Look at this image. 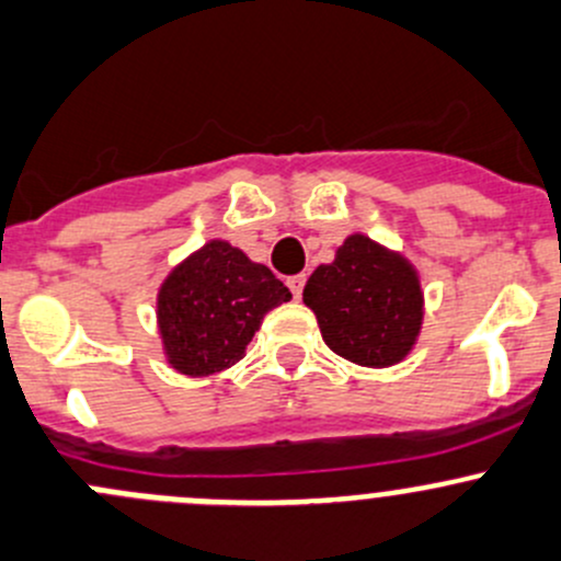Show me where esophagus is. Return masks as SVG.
<instances>
[{
  "label": "esophagus",
  "instance_id": "1",
  "mask_svg": "<svg viewBox=\"0 0 561 561\" xmlns=\"http://www.w3.org/2000/svg\"><path fill=\"white\" fill-rule=\"evenodd\" d=\"M288 288H291L294 297H302V288H305V275H294V278H288Z\"/></svg>",
  "mask_w": 561,
  "mask_h": 561
}]
</instances>
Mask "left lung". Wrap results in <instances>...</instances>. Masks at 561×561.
I'll list each match as a JSON object with an SVG mask.
<instances>
[{"instance_id": "8db88e82", "label": "left lung", "mask_w": 561, "mask_h": 561, "mask_svg": "<svg viewBox=\"0 0 561 561\" xmlns=\"http://www.w3.org/2000/svg\"><path fill=\"white\" fill-rule=\"evenodd\" d=\"M302 302L316 313L327 346L363 368L407 359L425 319L417 267L359 231L343 240L330 264L313 270Z\"/></svg>"}]
</instances>
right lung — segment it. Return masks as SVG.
I'll return each mask as SVG.
<instances>
[{
  "instance_id": "add662e5",
  "label": "right lung",
  "mask_w": 561,
  "mask_h": 561,
  "mask_svg": "<svg viewBox=\"0 0 561 561\" xmlns=\"http://www.w3.org/2000/svg\"><path fill=\"white\" fill-rule=\"evenodd\" d=\"M291 291L264 264L229 240H209L171 267L158 288L154 316L163 357L176 374H220L245 357L264 313Z\"/></svg>"
}]
</instances>
